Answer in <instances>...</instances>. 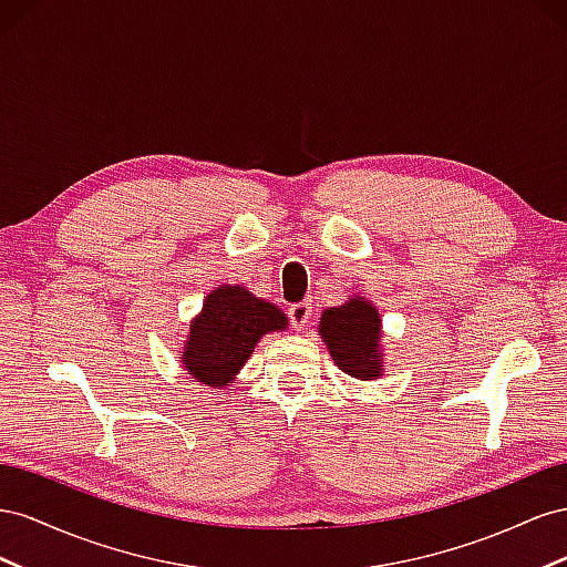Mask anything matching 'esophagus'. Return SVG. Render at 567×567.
<instances>
[{"instance_id": "1", "label": "esophagus", "mask_w": 567, "mask_h": 567, "mask_svg": "<svg viewBox=\"0 0 567 567\" xmlns=\"http://www.w3.org/2000/svg\"><path fill=\"white\" fill-rule=\"evenodd\" d=\"M311 316H313V306H311L309 301H299V303H292V306H289V311H287V318H289V322H292V326H295L297 330L309 328Z\"/></svg>"}]
</instances>
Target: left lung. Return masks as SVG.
Returning a JSON list of instances; mask_svg holds the SVG:
<instances>
[{"label": "left lung", "mask_w": 567, "mask_h": 567, "mask_svg": "<svg viewBox=\"0 0 567 567\" xmlns=\"http://www.w3.org/2000/svg\"><path fill=\"white\" fill-rule=\"evenodd\" d=\"M322 342L347 375L370 380L380 375V316L368 301L351 299L320 318Z\"/></svg>", "instance_id": "obj_1"}]
</instances>
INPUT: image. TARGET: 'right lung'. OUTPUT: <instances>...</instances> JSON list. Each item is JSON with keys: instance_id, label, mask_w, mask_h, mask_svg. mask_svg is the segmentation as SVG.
I'll use <instances>...</instances> for the list:
<instances>
[{"instance_id": "add662e5", "label": "right lung", "mask_w": 567, "mask_h": 567, "mask_svg": "<svg viewBox=\"0 0 567 567\" xmlns=\"http://www.w3.org/2000/svg\"><path fill=\"white\" fill-rule=\"evenodd\" d=\"M282 328L287 318L272 303L249 295L245 287H218L192 322L183 363L206 386H223L247 363L258 339Z\"/></svg>"}]
</instances>
